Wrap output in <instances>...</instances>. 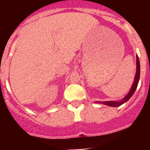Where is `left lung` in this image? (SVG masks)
<instances>
[{
	"mask_svg": "<svg viewBox=\"0 0 150 150\" xmlns=\"http://www.w3.org/2000/svg\"><path fill=\"white\" fill-rule=\"evenodd\" d=\"M137 71H136V74H135L134 80V83L132 84V86L130 89L129 92L128 93V95L125 97L124 98L122 99L120 101H114V100H112V101H97L96 103H98V104H105V105L110 106V107H120L122 104H125V102L128 101L131 98H132V95L134 93L135 90L137 89V85H138L139 79H140V61H139V58L137 55Z\"/></svg>",
	"mask_w": 150,
	"mask_h": 150,
	"instance_id": "8db88e82",
	"label": "left lung"
}]
</instances>
